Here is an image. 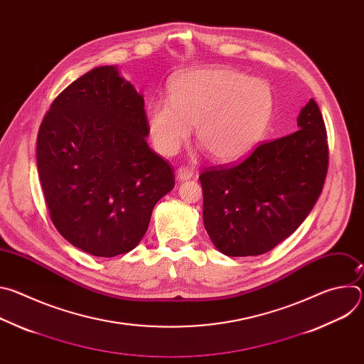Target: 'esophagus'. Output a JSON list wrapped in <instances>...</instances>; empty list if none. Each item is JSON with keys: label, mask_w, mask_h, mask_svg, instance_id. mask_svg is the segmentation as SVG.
<instances>
[{"label": "esophagus", "mask_w": 364, "mask_h": 364, "mask_svg": "<svg viewBox=\"0 0 364 364\" xmlns=\"http://www.w3.org/2000/svg\"><path fill=\"white\" fill-rule=\"evenodd\" d=\"M176 177H177V181H180V183H181V181H187V180H190V178L194 177V171H193L191 168H184V167H181V168L177 170Z\"/></svg>", "instance_id": "34e87169"}]
</instances>
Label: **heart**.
I'll use <instances>...</instances> for the list:
<instances>
[{"label": "heart", "mask_w": 364, "mask_h": 364, "mask_svg": "<svg viewBox=\"0 0 364 364\" xmlns=\"http://www.w3.org/2000/svg\"><path fill=\"white\" fill-rule=\"evenodd\" d=\"M274 109V92L261 77L226 66L181 72L168 85V100L145 107V127L160 154L174 155L190 136L218 161H233L249 152L265 132Z\"/></svg>", "instance_id": "obj_1"}]
</instances>
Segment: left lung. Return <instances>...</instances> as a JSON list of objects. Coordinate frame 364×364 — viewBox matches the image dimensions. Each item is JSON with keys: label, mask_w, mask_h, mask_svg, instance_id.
<instances>
[{"label": "left lung", "mask_w": 364, "mask_h": 364, "mask_svg": "<svg viewBox=\"0 0 364 364\" xmlns=\"http://www.w3.org/2000/svg\"><path fill=\"white\" fill-rule=\"evenodd\" d=\"M296 125V132L256 146L242 161L198 177L204 229L223 255L267 253L313 210L328 168L326 125L314 99Z\"/></svg>", "instance_id": "left-lung-1"}]
</instances>
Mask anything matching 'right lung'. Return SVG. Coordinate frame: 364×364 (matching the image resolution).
<instances>
[{
    "label": "right lung",
    "instance_id": "add662e5",
    "mask_svg": "<svg viewBox=\"0 0 364 364\" xmlns=\"http://www.w3.org/2000/svg\"><path fill=\"white\" fill-rule=\"evenodd\" d=\"M144 96L117 66H99L51 103L37 135L50 218L75 247L99 257L132 250L174 171L146 144Z\"/></svg>",
    "mask_w": 364,
    "mask_h": 364
}]
</instances>
